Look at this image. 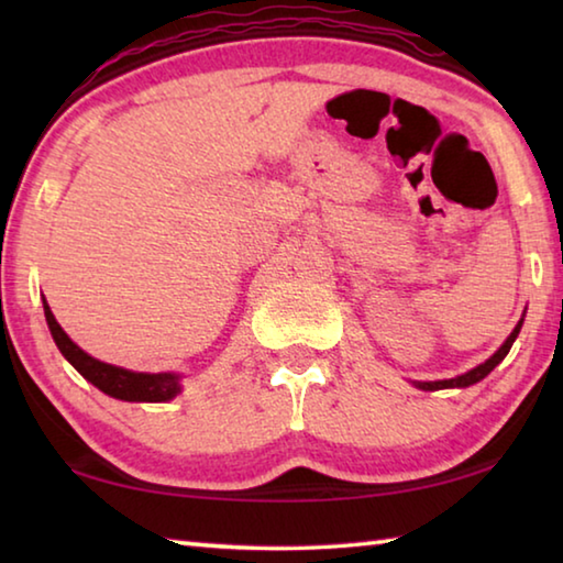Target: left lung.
<instances>
[{
	"label": "left lung",
	"mask_w": 563,
	"mask_h": 563,
	"mask_svg": "<svg viewBox=\"0 0 563 563\" xmlns=\"http://www.w3.org/2000/svg\"><path fill=\"white\" fill-rule=\"evenodd\" d=\"M523 316H527V310H523ZM523 316H521V320L517 322V328L511 330V335L501 342V347L494 352V355L489 357V360H484L482 365H476V367H472L470 373H464V375H456V377H452V379H434V383H412L417 389H424V393H434V389H452V387H470V385H476L479 383V379H484L487 377L494 367L499 365V362L509 355V350H511V345H514V340H517V335H519V330H521V325H523Z\"/></svg>",
	"instance_id": "8db88e82"
}]
</instances>
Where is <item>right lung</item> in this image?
I'll use <instances>...</instances> for the list:
<instances>
[{
  "label": "right lung",
  "instance_id": "right-lung-1",
  "mask_svg": "<svg viewBox=\"0 0 563 563\" xmlns=\"http://www.w3.org/2000/svg\"><path fill=\"white\" fill-rule=\"evenodd\" d=\"M44 302V318L49 325L52 338L59 347L62 355L69 360V365L79 373L84 379H89L93 387H99L103 395L113 399H123V402H168L176 395H180V379L184 375L178 373H133L126 367L109 365L91 357L84 352L76 342L66 335L64 328L56 322L49 302Z\"/></svg>",
  "mask_w": 563,
  "mask_h": 563
}]
</instances>
